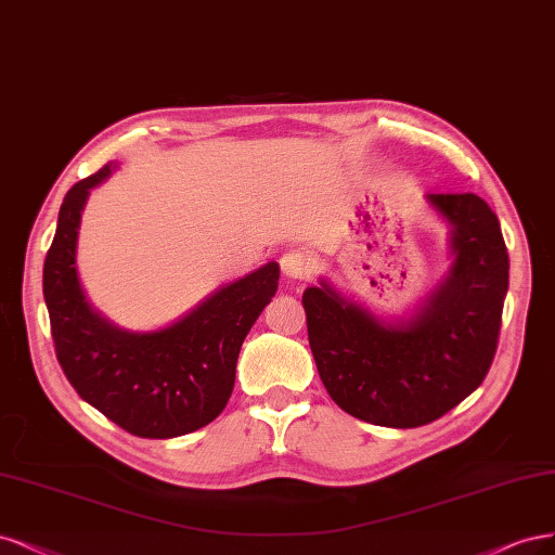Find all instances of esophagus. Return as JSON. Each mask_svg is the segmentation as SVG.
<instances>
[{
    "mask_svg": "<svg viewBox=\"0 0 555 555\" xmlns=\"http://www.w3.org/2000/svg\"><path fill=\"white\" fill-rule=\"evenodd\" d=\"M281 270L291 279H309L311 276V260L304 251H288L281 258Z\"/></svg>",
    "mask_w": 555,
    "mask_h": 555,
    "instance_id": "34e87169",
    "label": "esophagus"
}]
</instances>
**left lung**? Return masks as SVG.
Listing matches in <instances>:
<instances>
[{
  "instance_id": "obj_1",
  "label": "left lung",
  "mask_w": 555,
  "mask_h": 555,
  "mask_svg": "<svg viewBox=\"0 0 555 555\" xmlns=\"http://www.w3.org/2000/svg\"><path fill=\"white\" fill-rule=\"evenodd\" d=\"M454 225V267L420 315L380 325L330 285L301 297L325 389L348 415L391 428L436 422L481 385L498 348L509 285L498 217L475 193H431Z\"/></svg>"
}]
</instances>
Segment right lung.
Here are the masks:
<instances>
[{
  "label": "right lung",
  "mask_w": 555,
  "mask_h": 555,
  "mask_svg": "<svg viewBox=\"0 0 555 555\" xmlns=\"http://www.w3.org/2000/svg\"><path fill=\"white\" fill-rule=\"evenodd\" d=\"M111 166L68 189L43 264V297L57 362L89 405L138 438L198 431L221 415L244 338L279 288L270 262L211 295L180 323L131 334L92 311L76 272V240L87 193Z\"/></svg>",
  "instance_id": "1"
}]
</instances>
